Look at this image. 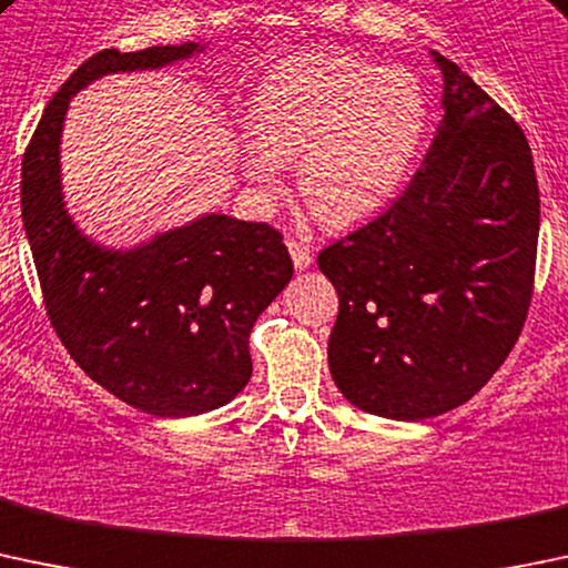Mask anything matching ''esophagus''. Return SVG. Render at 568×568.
Wrapping results in <instances>:
<instances>
[{
	"label": "esophagus",
	"instance_id": "esophagus-1",
	"mask_svg": "<svg viewBox=\"0 0 568 568\" xmlns=\"http://www.w3.org/2000/svg\"><path fill=\"white\" fill-rule=\"evenodd\" d=\"M285 244H288V253H291V258H294V266L300 268V272L310 268V264H313V250H310V244L302 242V239H294V236L285 239Z\"/></svg>",
	"mask_w": 568,
	"mask_h": 568
}]
</instances>
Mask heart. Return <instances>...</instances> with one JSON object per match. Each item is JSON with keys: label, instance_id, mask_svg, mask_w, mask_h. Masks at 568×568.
<instances>
[{"label": "heart", "instance_id": "1", "mask_svg": "<svg viewBox=\"0 0 568 568\" xmlns=\"http://www.w3.org/2000/svg\"><path fill=\"white\" fill-rule=\"evenodd\" d=\"M242 171L261 195L300 158V193L324 223L348 225L394 199L427 130V94L408 68L337 57L277 64L250 100Z\"/></svg>", "mask_w": 568, "mask_h": 568}]
</instances>
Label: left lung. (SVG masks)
Wrapping results in <instances>:
<instances>
[{
	"mask_svg": "<svg viewBox=\"0 0 568 568\" xmlns=\"http://www.w3.org/2000/svg\"><path fill=\"white\" fill-rule=\"evenodd\" d=\"M444 119L405 193L321 250L339 296L329 369L367 414L422 422L506 362L534 294L539 184L523 128L433 53Z\"/></svg>",
	"mask_w": 568,
	"mask_h": 568,
	"instance_id": "obj_1",
	"label": "left lung"
}]
</instances>
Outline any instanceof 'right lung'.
<instances>
[{
  "instance_id": "add662e5",
  "label": "right lung",
  "mask_w": 568,
  "mask_h": 568,
  "mask_svg": "<svg viewBox=\"0 0 568 568\" xmlns=\"http://www.w3.org/2000/svg\"><path fill=\"white\" fill-rule=\"evenodd\" d=\"M199 43L94 53L45 105L21 163V217L53 332L113 397L182 419L231 403L253 375L250 332L294 277L266 223L204 214L130 250L83 236L64 209L59 143L70 98L109 73L158 70Z\"/></svg>"
}]
</instances>
